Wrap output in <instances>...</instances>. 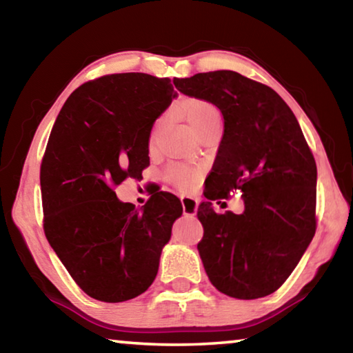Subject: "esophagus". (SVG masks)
<instances>
[{
	"label": "esophagus",
	"instance_id": "esophagus-1",
	"mask_svg": "<svg viewBox=\"0 0 353 353\" xmlns=\"http://www.w3.org/2000/svg\"><path fill=\"white\" fill-rule=\"evenodd\" d=\"M182 202V208H183V214H187V216H194L196 212H198V201L194 198H191V196H182L181 198Z\"/></svg>",
	"mask_w": 353,
	"mask_h": 353
}]
</instances>
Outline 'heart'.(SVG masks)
<instances>
[{
	"label": "heart",
	"mask_w": 353,
	"mask_h": 353,
	"mask_svg": "<svg viewBox=\"0 0 353 353\" xmlns=\"http://www.w3.org/2000/svg\"><path fill=\"white\" fill-rule=\"evenodd\" d=\"M183 110H185V117H187L190 126L193 128L196 134H198L199 130L204 129L205 126H208L210 123L221 121L218 109L214 105H212L210 103H207V101H199V99L188 101V103L183 105ZM160 124H162V119H159V121L155 123V126L151 132V141L154 140L155 134H157ZM168 176L172 182L179 185V187H187V185L193 181L194 171L188 168V166L174 165L170 168Z\"/></svg>",
	"instance_id": "b5f03b06"
}]
</instances>
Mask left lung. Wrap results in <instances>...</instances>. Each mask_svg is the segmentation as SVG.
<instances>
[{"label": "left lung", "instance_id": "8db88e82", "mask_svg": "<svg viewBox=\"0 0 353 353\" xmlns=\"http://www.w3.org/2000/svg\"><path fill=\"white\" fill-rule=\"evenodd\" d=\"M190 98L216 105L224 132L198 208V244L212 285L235 299L279 290L316 230V162L288 104L260 82L218 70L172 79ZM243 191L240 215H218L211 201Z\"/></svg>", "mask_w": 353, "mask_h": 353}]
</instances>
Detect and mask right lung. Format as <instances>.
<instances>
[{
  "label": "right lung",
  "mask_w": 353,
  "mask_h": 353,
  "mask_svg": "<svg viewBox=\"0 0 353 353\" xmlns=\"http://www.w3.org/2000/svg\"><path fill=\"white\" fill-rule=\"evenodd\" d=\"M174 98L168 77L103 76L71 93L52 126L40 168L45 235L97 301L117 303L145 292L182 216L171 193L152 194L139 210L113 191L149 165L154 121Z\"/></svg>",
  "instance_id": "right-lung-1"
}]
</instances>
